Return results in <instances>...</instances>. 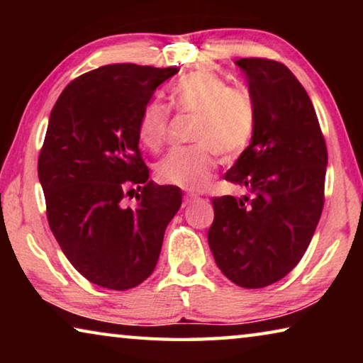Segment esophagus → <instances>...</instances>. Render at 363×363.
<instances>
[{"instance_id": "obj_1", "label": "esophagus", "mask_w": 363, "mask_h": 363, "mask_svg": "<svg viewBox=\"0 0 363 363\" xmlns=\"http://www.w3.org/2000/svg\"><path fill=\"white\" fill-rule=\"evenodd\" d=\"M196 199H199V196L194 195V194H186V195H184V206L194 203Z\"/></svg>"}]
</instances>
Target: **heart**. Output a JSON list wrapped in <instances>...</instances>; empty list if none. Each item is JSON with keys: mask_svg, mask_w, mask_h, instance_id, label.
<instances>
[{"mask_svg": "<svg viewBox=\"0 0 363 363\" xmlns=\"http://www.w3.org/2000/svg\"><path fill=\"white\" fill-rule=\"evenodd\" d=\"M179 112L195 115L194 143L189 149L171 150L157 164L163 184L186 190H203L216 169V153L230 160L247 149L256 126V104L248 89L229 86L211 70H195L182 77L173 89ZM169 110L162 102L147 104L138 123V139L157 152L167 143Z\"/></svg>", "mask_w": 363, "mask_h": 363, "instance_id": "heart-1", "label": "heart"}]
</instances>
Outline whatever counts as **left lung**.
<instances>
[{
    "label": "left lung",
    "instance_id": "left-lung-1",
    "mask_svg": "<svg viewBox=\"0 0 363 363\" xmlns=\"http://www.w3.org/2000/svg\"><path fill=\"white\" fill-rule=\"evenodd\" d=\"M256 104L251 144L225 173L247 195L214 196L208 243L243 288L272 285L304 256L325 201L328 153L314 106L286 65L238 59Z\"/></svg>",
    "mask_w": 363,
    "mask_h": 363
}]
</instances>
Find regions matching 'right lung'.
<instances>
[{
    "label": "right lung",
    "mask_w": 363,
    "mask_h": 363,
    "mask_svg": "<svg viewBox=\"0 0 363 363\" xmlns=\"http://www.w3.org/2000/svg\"><path fill=\"white\" fill-rule=\"evenodd\" d=\"M176 67L112 64L73 79L52 107L38 158L46 216L59 247L91 284L130 290L149 277L181 189L149 181L138 123ZM137 195L138 203L125 205Z\"/></svg>",
    "instance_id": "add662e5"
}]
</instances>
